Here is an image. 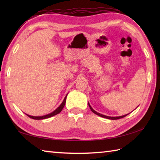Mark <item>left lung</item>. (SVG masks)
I'll return each mask as SVG.
<instances>
[{"mask_svg":"<svg viewBox=\"0 0 160 160\" xmlns=\"http://www.w3.org/2000/svg\"><path fill=\"white\" fill-rule=\"evenodd\" d=\"M88 104H89V108H91V111L93 112V113H94L95 114H96V115H99V116H100V117H102V118H107V119H110V120H118V119L124 118L125 116H127V115H128V114H127V115H122V116H119V117H110V116H107V115H102V114H100V113H98V112H96V111L93 109V108L91 107V105L89 104V103H88ZM128 114H129V113H128Z\"/></svg>","mask_w":160,"mask_h":160,"instance_id":"8db88e82","label":"left lung"}]
</instances>
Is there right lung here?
I'll list each match as a JSON object with an SVG mask.
<instances>
[{"instance_id":"1","label":"right lung","mask_w":160,"mask_h":160,"mask_svg":"<svg viewBox=\"0 0 160 160\" xmlns=\"http://www.w3.org/2000/svg\"><path fill=\"white\" fill-rule=\"evenodd\" d=\"M67 96V95L65 96V98H64V99L63 102H62V104H61L60 106L56 108L55 111H53V112H52V113H49V114H47V115H42V116H32V115H28V114H27V115H28V116L30 118L34 119V120H43V119L49 118H51V117L53 116V115H56L57 114H58L59 113H60V111L62 110V108H64V105H65Z\"/></svg>"}]
</instances>
